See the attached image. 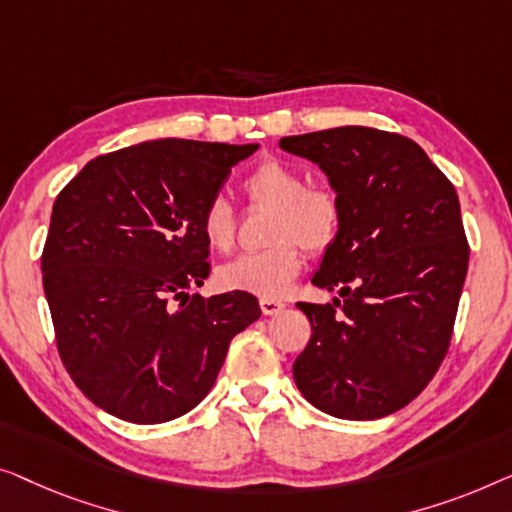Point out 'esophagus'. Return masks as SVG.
<instances>
[{"instance_id":"34e87169","label":"esophagus","mask_w":512,"mask_h":512,"mask_svg":"<svg viewBox=\"0 0 512 512\" xmlns=\"http://www.w3.org/2000/svg\"><path fill=\"white\" fill-rule=\"evenodd\" d=\"M259 308H262L264 315H278L285 308V304L276 299H259Z\"/></svg>"}]
</instances>
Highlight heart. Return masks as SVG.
Listing matches in <instances>:
<instances>
[{"mask_svg": "<svg viewBox=\"0 0 512 512\" xmlns=\"http://www.w3.org/2000/svg\"><path fill=\"white\" fill-rule=\"evenodd\" d=\"M243 190L255 204L276 208L269 229L273 246L222 264L218 283L225 290L257 294L262 299L283 297L304 264L296 243L318 255L336 241L341 199L331 187L308 185L297 167L280 160L259 162L243 181ZM201 234L218 253L234 246L236 213L222 194H215L201 211Z\"/></svg>", "mask_w": 512, "mask_h": 512, "instance_id": "heart-1", "label": "heart"}]
</instances>
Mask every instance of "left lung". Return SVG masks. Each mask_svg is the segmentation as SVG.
Here are the masks:
<instances>
[{
    "label": "left lung",
    "instance_id": "8db88e82",
    "mask_svg": "<svg viewBox=\"0 0 512 512\" xmlns=\"http://www.w3.org/2000/svg\"><path fill=\"white\" fill-rule=\"evenodd\" d=\"M280 148L318 164L341 199V229L313 276L341 299L297 304L313 334L294 383L341 420L392 415L434 378L455 327L469 269L455 187L415 141L383 129H322Z\"/></svg>",
    "mask_w": 512,
    "mask_h": 512
}]
</instances>
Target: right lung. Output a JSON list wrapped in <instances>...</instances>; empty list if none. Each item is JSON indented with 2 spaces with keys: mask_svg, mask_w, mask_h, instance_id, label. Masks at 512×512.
I'll list each match as a JSON object with an SVG mask.
<instances>
[{
  "mask_svg": "<svg viewBox=\"0 0 512 512\" xmlns=\"http://www.w3.org/2000/svg\"><path fill=\"white\" fill-rule=\"evenodd\" d=\"M257 148L143 141L90 160L57 194L43 290L62 364L106 413L134 424L185 415L262 315L248 292L187 294L211 273L201 211Z\"/></svg>",
  "mask_w": 512,
  "mask_h": 512,
  "instance_id": "1",
  "label": "right lung"
}]
</instances>
